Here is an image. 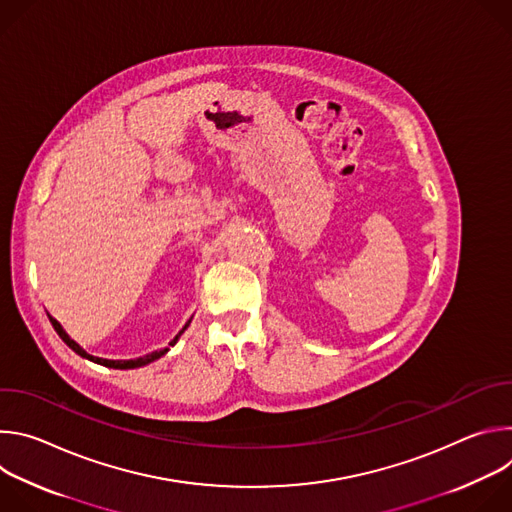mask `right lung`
<instances>
[{"label": "right lung", "mask_w": 512, "mask_h": 512, "mask_svg": "<svg viewBox=\"0 0 512 512\" xmlns=\"http://www.w3.org/2000/svg\"><path fill=\"white\" fill-rule=\"evenodd\" d=\"M50 318V324L54 326V330H56V334L66 342V346L68 348H72L75 350L79 356H83V358H89V360H93V362H97V364H103V367H109V369H137V367H143V364H150V362H154V360H158L160 356H164L170 348H162V350H156V352H150V354H145V356H139V358H133V360H107V358H97V356H91L89 352H85L75 340H70L68 338V334L62 330V326L52 318V316H48ZM188 328V324L184 326V330ZM182 330V332H184ZM180 332V334H182ZM180 334L170 342V346H174L176 344V340L180 338Z\"/></svg>", "instance_id": "obj_1"}]
</instances>
